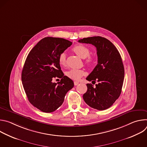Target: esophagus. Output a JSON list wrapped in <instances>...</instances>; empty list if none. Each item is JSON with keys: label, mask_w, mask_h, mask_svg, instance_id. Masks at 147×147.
<instances>
[{"label": "esophagus", "mask_w": 147, "mask_h": 147, "mask_svg": "<svg viewBox=\"0 0 147 147\" xmlns=\"http://www.w3.org/2000/svg\"><path fill=\"white\" fill-rule=\"evenodd\" d=\"M74 84L75 86H77V85L78 84H79V82L75 81H74Z\"/></svg>", "instance_id": "esophagus-1"}]
</instances>
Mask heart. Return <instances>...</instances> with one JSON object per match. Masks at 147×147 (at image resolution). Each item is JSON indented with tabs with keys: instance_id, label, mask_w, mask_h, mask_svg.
Masks as SVG:
<instances>
[{
	"instance_id": "heart-1",
	"label": "heart",
	"mask_w": 147,
	"mask_h": 147,
	"mask_svg": "<svg viewBox=\"0 0 147 147\" xmlns=\"http://www.w3.org/2000/svg\"><path fill=\"white\" fill-rule=\"evenodd\" d=\"M72 49L73 51L81 58L85 59V63L87 65L90 66L94 63L95 59L92 56L90 55V50L86 46L79 44L75 45ZM58 60L59 64L61 66L66 65V56L65 52H62L60 54ZM66 74L69 78L74 80H78L84 74V71L81 69H72L68 71Z\"/></svg>"
}]
</instances>
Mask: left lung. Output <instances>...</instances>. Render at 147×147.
Wrapping results in <instances>:
<instances>
[{
	"label": "left lung",
	"mask_w": 147,
	"mask_h": 147,
	"mask_svg": "<svg viewBox=\"0 0 147 147\" xmlns=\"http://www.w3.org/2000/svg\"><path fill=\"white\" fill-rule=\"evenodd\" d=\"M78 42L94 45L98 56V64L86 80L98 83L95 87L87 84V91L83 99L90 107L105 110L112 105L121 92L124 69L121 56L115 46L105 38H84L78 40Z\"/></svg>",
	"instance_id": "left-lung-1"
}]
</instances>
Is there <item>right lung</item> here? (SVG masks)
Returning <instances> with one entry per match:
<instances>
[{"label": "right lung", "mask_w": 147, "mask_h": 147, "mask_svg": "<svg viewBox=\"0 0 147 147\" xmlns=\"http://www.w3.org/2000/svg\"><path fill=\"white\" fill-rule=\"evenodd\" d=\"M71 45L63 38L45 37L27 57L22 73L23 87L29 102L42 112L56 111L74 87L73 81L64 76L58 60L60 54ZM56 76L61 78L57 85L52 82Z\"/></svg>", "instance_id": "obj_1"}]
</instances>
